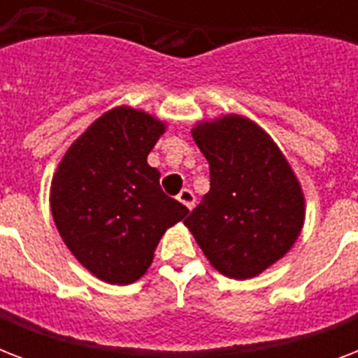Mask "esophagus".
<instances>
[{
    "label": "esophagus",
    "mask_w": 358,
    "mask_h": 358,
    "mask_svg": "<svg viewBox=\"0 0 358 358\" xmlns=\"http://www.w3.org/2000/svg\"><path fill=\"white\" fill-rule=\"evenodd\" d=\"M178 201L184 204L187 210H193L195 208V195L191 193L189 189H182L180 191V195H178Z\"/></svg>",
    "instance_id": "1"
}]
</instances>
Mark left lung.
I'll list each match as a JSON object with an SVG mask.
<instances>
[{
    "instance_id": "8db88e82",
    "label": "left lung",
    "mask_w": 358,
    "mask_h": 358,
    "mask_svg": "<svg viewBox=\"0 0 358 358\" xmlns=\"http://www.w3.org/2000/svg\"><path fill=\"white\" fill-rule=\"evenodd\" d=\"M191 135L210 163V191L184 224L221 275L258 277L303 230L299 178L271 135L249 117L196 120Z\"/></svg>"
}]
</instances>
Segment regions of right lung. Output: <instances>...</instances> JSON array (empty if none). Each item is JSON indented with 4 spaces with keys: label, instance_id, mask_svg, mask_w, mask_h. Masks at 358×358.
Returning <instances> with one entry per match:
<instances>
[{
    "label": "right lung",
    "instance_id": "right-lung-1",
    "mask_svg": "<svg viewBox=\"0 0 358 358\" xmlns=\"http://www.w3.org/2000/svg\"><path fill=\"white\" fill-rule=\"evenodd\" d=\"M167 122L131 106L98 117L61 157L50 187L59 236L81 266L126 286L150 267L159 239L189 210L159 187L146 157Z\"/></svg>",
    "mask_w": 358,
    "mask_h": 358
}]
</instances>
